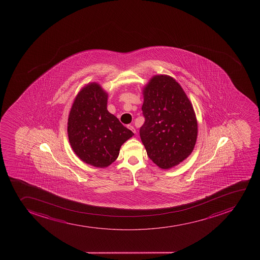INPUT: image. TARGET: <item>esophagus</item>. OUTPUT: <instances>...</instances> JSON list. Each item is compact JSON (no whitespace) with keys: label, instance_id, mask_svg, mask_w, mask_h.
Instances as JSON below:
<instances>
[{"label":"esophagus","instance_id":"34e87169","mask_svg":"<svg viewBox=\"0 0 260 260\" xmlns=\"http://www.w3.org/2000/svg\"><path fill=\"white\" fill-rule=\"evenodd\" d=\"M127 127H128V128H129V129H131V131H132V132H133V133H135V134L137 133V131H136V128H135L134 127H133V126L131 125V124H128V125L127 126Z\"/></svg>","mask_w":260,"mask_h":260}]
</instances>
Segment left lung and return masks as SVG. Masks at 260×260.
Here are the masks:
<instances>
[{
  "label": "left lung",
  "instance_id": "8db88e82",
  "mask_svg": "<svg viewBox=\"0 0 260 260\" xmlns=\"http://www.w3.org/2000/svg\"><path fill=\"white\" fill-rule=\"evenodd\" d=\"M145 123L140 137L150 159L164 170L176 166L192 152L198 120L192 104L171 76L154 75L142 90Z\"/></svg>",
  "mask_w": 260,
  "mask_h": 260
}]
</instances>
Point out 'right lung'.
Wrapping results in <instances>:
<instances>
[{"label":"right lung","mask_w":260,"mask_h":260,"mask_svg":"<svg viewBox=\"0 0 260 260\" xmlns=\"http://www.w3.org/2000/svg\"><path fill=\"white\" fill-rule=\"evenodd\" d=\"M108 98L98 83H89L75 96L68 119L73 151L83 162L96 168L113 164L121 146L134 136L108 112Z\"/></svg>","instance_id":"obj_1"}]
</instances>
